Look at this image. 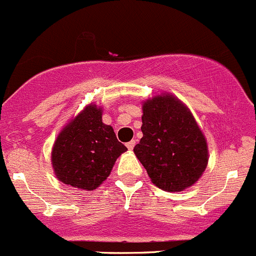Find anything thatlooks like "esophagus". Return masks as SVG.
<instances>
[{
	"label": "esophagus",
	"instance_id": "1",
	"mask_svg": "<svg viewBox=\"0 0 256 256\" xmlns=\"http://www.w3.org/2000/svg\"><path fill=\"white\" fill-rule=\"evenodd\" d=\"M134 146H136V140H130L127 143V148L129 149V150H132V149L134 148Z\"/></svg>",
	"mask_w": 256,
	"mask_h": 256
}]
</instances>
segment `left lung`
I'll use <instances>...</instances> for the list:
<instances>
[{
    "label": "left lung",
    "mask_w": 256,
    "mask_h": 256,
    "mask_svg": "<svg viewBox=\"0 0 256 256\" xmlns=\"http://www.w3.org/2000/svg\"><path fill=\"white\" fill-rule=\"evenodd\" d=\"M140 142L134 153L158 188L180 192L193 186L208 164L206 138L188 108L172 96L143 106Z\"/></svg>",
    "instance_id": "left-lung-1"
}]
</instances>
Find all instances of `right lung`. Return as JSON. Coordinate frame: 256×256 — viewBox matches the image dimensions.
I'll list each match as a JSON object with an SVG mask.
<instances>
[{
    "label": "right lung",
    "instance_id": "right-lung-1",
    "mask_svg": "<svg viewBox=\"0 0 256 256\" xmlns=\"http://www.w3.org/2000/svg\"><path fill=\"white\" fill-rule=\"evenodd\" d=\"M126 150L113 128L102 122L100 108L88 106L58 136L52 150L53 169L64 184L93 190Z\"/></svg>",
    "mask_w": 256,
    "mask_h": 256
}]
</instances>
